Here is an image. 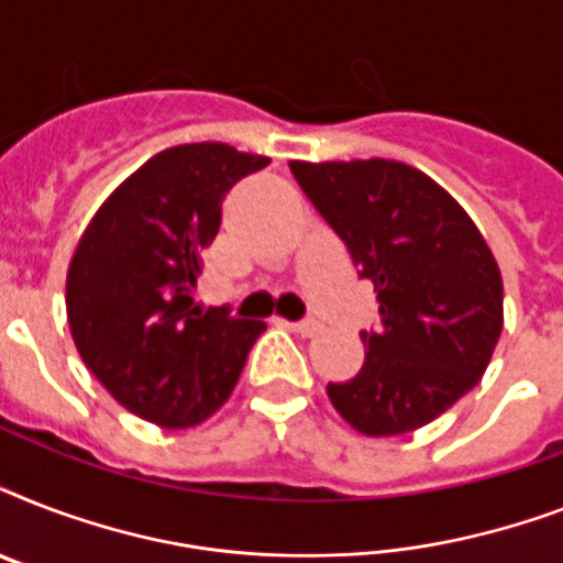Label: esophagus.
I'll use <instances>...</instances> for the list:
<instances>
[{
    "label": "esophagus",
    "instance_id": "1",
    "mask_svg": "<svg viewBox=\"0 0 563 563\" xmlns=\"http://www.w3.org/2000/svg\"><path fill=\"white\" fill-rule=\"evenodd\" d=\"M286 327H289L291 333H298V335L321 333V324H318V321H312V318H303V321H286Z\"/></svg>",
    "mask_w": 563,
    "mask_h": 563
}]
</instances>
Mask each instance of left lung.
<instances>
[{"mask_svg": "<svg viewBox=\"0 0 563 563\" xmlns=\"http://www.w3.org/2000/svg\"><path fill=\"white\" fill-rule=\"evenodd\" d=\"M321 219L374 283L379 330L365 365L330 383L362 435H402L479 383L503 333V277L471 216L423 172L397 161L289 163Z\"/></svg>", "mask_w": 563, "mask_h": 563, "instance_id": "8db88e82", "label": "left lung"}]
</instances>
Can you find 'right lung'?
Masks as SVG:
<instances>
[{
  "label": "right lung",
  "instance_id": "1",
  "mask_svg": "<svg viewBox=\"0 0 563 563\" xmlns=\"http://www.w3.org/2000/svg\"><path fill=\"white\" fill-rule=\"evenodd\" d=\"M268 157L224 143L154 154L101 203L66 274V316L84 365L136 418L187 429L221 409L263 321L192 303L221 198Z\"/></svg>",
  "mask_w": 563,
  "mask_h": 563
}]
</instances>
